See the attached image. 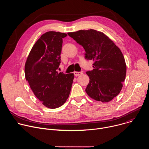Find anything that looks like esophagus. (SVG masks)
<instances>
[{"mask_svg": "<svg viewBox=\"0 0 149 149\" xmlns=\"http://www.w3.org/2000/svg\"><path fill=\"white\" fill-rule=\"evenodd\" d=\"M74 75L77 77V76H79V75H81L82 74V72H74Z\"/></svg>", "mask_w": 149, "mask_h": 149, "instance_id": "obj_1", "label": "esophagus"}]
</instances>
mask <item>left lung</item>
I'll list each match as a JSON object with an SVG mask.
<instances>
[{"mask_svg": "<svg viewBox=\"0 0 149 149\" xmlns=\"http://www.w3.org/2000/svg\"><path fill=\"white\" fill-rule=\"evenodd\" d=\"M68 34L82 46L86 58L94 61V69L86 72L90 77L87 94L96 101H110L120 93L125 78L126 64L121 50L107 35L94 29Z\"/></svg>", "mask_w": 149, "mask_h": 149, "instance_id": "8db88e82", "label": "left lung"}]
</instances>
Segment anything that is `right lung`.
Instances as JSON below:
<instances>
[{"mask_svg":"<svg viewBox=\"0 0 149 149\" xmlns=\"http://www.w3.org/2000/svg\"><path fill=\"white\" fill-rule=\"evenodd\" d=\"M65 33L49 31L32 48L25 65V75L37 98L46 107L56 109L68 99L74 75L58 72L62 38Z\"/></svg>","mask_w":149,"mask_h":149,"instance_id":"right-lung-1","label":"right lung"}]
</instances>
